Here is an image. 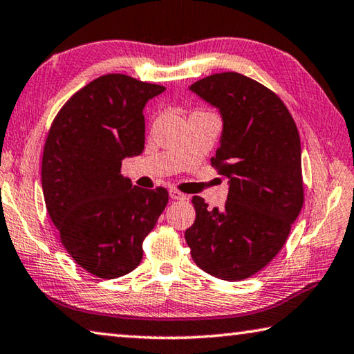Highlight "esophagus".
<instances>
[{
  "label": "esophagus",
  "instance_id": "esophagus-1",
  "mask_svg": "<svg viewBox=\"0 0 354 354\" xmlns=\"http://www.w3.org/2000/svg\"><path fill=\"white\" fill-rule=\"evenodd\" d=\"M170 197H171L173 200H186V195L181 194V192H179V190H176V189H170Z\"/></svg>",
  "mask_w": 354,
  "mask_h": 354
}]
</instances>
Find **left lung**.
Returning a JSON list of instances; mask_svg holds the SVG:
<instances>
[{
    "mask_svg": "<svg viewBox=\"0 0 354 354\" xmlns=\"http://www.w3.org/2000/svg\"><path fill=\"white\" fill-rule=\"evenodd\" d=\"M189 89L222 116L212 167L228 178L225 206L194 197L186 243L197 266L228 282L265 268L287 241L304 203L301 140L277 94L238 72L201 78Z\"/></svg>",
    "mask_w": 354,
    "mask_h": 354,
    "instance_id": "1",
    "label": "left lung"
}]
</instances>
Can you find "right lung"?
Wrapping results in <instances>:
<instances>
[{"mask_svg":"<svg viewBox=\"0 0 354 354\" xmlns=\"http://www.w3.org/2000/svg\"><path fill=\"white\" fill-rule=\"evenodd\" d=\"M165 88L124 74L102 75L77 91L50 127L42 190L61 243L100 279L133 271L143 239L168 203L164 187L145 190L121 175L145 148L143 109Z\"/></svg>","mask_w":354,"mask_h":354,"instance_id":"right-lung-1","label":"right lung"}]
</instances>
